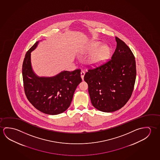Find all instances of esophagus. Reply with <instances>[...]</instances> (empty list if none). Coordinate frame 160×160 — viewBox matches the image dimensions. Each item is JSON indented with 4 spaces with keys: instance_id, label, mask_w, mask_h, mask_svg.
<instances>
[{
    "instance_id": "1",
    "label": "esophagus",
    "mask_w": 160,
    "mask_h": 160,
    "mask_svg": "<svg viewBox=\"0 0 160 160\" xmlns=\"http://www.w3.org/2000/svg\"><path fill=\"white\" fill-rule=\"evenodd\" d=\"M84 74H85V72H84L83 71H82L81 72V78L82 79V80H83Z\"/></svg>"
}]
</instances>
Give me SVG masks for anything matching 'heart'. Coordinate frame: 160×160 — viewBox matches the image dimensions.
Listing matches in <instances>:
<instances>
[{
  "mask_svg": "<svg viewBox=\"0 0 160 160\" xmlns=\"http://www.w3.org/2000/svg\"><path fill=\"white\" fill-rule=\"evenodd\" d=\"M101 44L98 42H92L89 44L84 51V53L91 54L99 48ZM110 49L107 46L102 47L100 48L92 54L89 58L88 62L92 66H98L103 63L109 57Z\"/></svg>",
  "mask_w": 160,
  "mask_h": 160,
  "instance_id": "b5f03b06",
  "label": "heart"
}]
</instances>
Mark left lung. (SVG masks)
<instances>
[{
    "label": "left lung",
    "instance_id": "obj_1",
    "mask_svg": "<svg viewBox=\"0 0 160 160\" xmlns=\"http://www.w3.org/2000/svg\"><path fill=\"white\" fill-rule=\"evenodd\" d=\"M116 48L111 59L89 69L84 80L88 85L92 104L101 111L121 108L132 96L136 77L134 55L127 44L116 37Z\"/></svg>",
    "mask_w": 160,
    "mask_h": 160
}]
</instances>
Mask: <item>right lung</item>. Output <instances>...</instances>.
<instances>
[{"label": "right lung", "mask_w": 160, "mask_h": 160, "mask_svg": "<svg viewBox=\"0 0 160 160\" xmlns=\"http://www.w3.org/2000/svg\"><path fill=\"white\" fill-rule=\"evenodd\" d=\"M37 42L26 53L22 66L23 86L26 97L39 111L48 114H59L68 109L77 87L82 82L81 69L63 71L52 77H39L33 72L31 53Z\"/></svg>", "instance_id": "1"}]
</instances>
